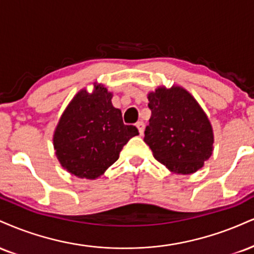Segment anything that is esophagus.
<instances>
[{
	"label": "esophagus",
	"instance_id": "obj_1",
	"mask_svg": "<svg viewBox=\"0 0 254 254\" xmlns=\"http://www.w3.org/2000/svg\"><path fill=\"white\" fill-rule=\"evenodd\" d=\"M136 127H137V129H138V131H139V135H143V131H144V123H143L142 121L137 122Z\"/></svg>",
	"mask_w": 254,
	"mask_h": 254
}]
</instances>
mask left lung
Wrapping results in <instances>:
<instances>
[{
  "label": "left lung",
  "mask_w": 254,
  "mask_h": 254,
  "mask_svg": "<svg viewBox=\"0 0 254 254\" xmlns=\"http://www.w3.org/2000/svg\"><path fill=\"white\" fill-rule=\"evenodd\" d=\"M148 98L151 117L144 142L154 157L174 173H195L213 150L214 139L207 116L181 87H160Z\"/></svg>",
  "instance_id": "obj_1"
}]
</instances>
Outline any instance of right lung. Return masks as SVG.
Instances as JSON below:
<instances>
[{
    "mask_svg": "<svg viewBox=\"0 0 254 254\" xmlns=\"http://www.w3.org/2000/svg\"><path fill=\"white\" fill-rule=\"evenodd\" d=\"M111 98L100 85L92 93L81 90L61 116L54 149L61 166L73 175L90 180L100 176L118 160L129 139L138 135L136 127L123 123Z\"/></svg>",
    "mask_w": 254,
    "mask_h": 254,
    "instance_id": "add662e5",
    "label": "right lung"
}]
</instances>
